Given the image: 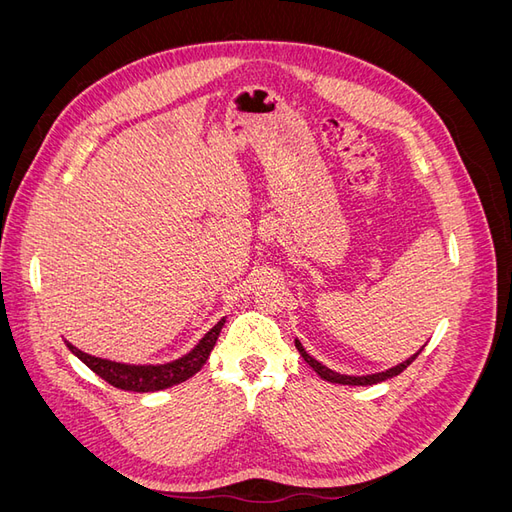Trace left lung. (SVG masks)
Listing matches in <instances>:
<instances>
[{
    "mask_svg": "<svg viewBox=\"0 0 512 512\" xmlns=\"http://www.w3.org/2000/svg\"><path fill=\"white\" fill-rule=\"evenodd\" d=\"M294 346H297L299 354L303 356V361H305L309 367H312L320 378H324L327 382L350 384V386H369V384H378V382H384V380H389V378H393V376H399L401 371H404V369L416 359V356L421 354V352H416V354L412 356V359L404 361V363L397 365V367H391L389 371H382V374H371V376H344V374H337V371H333V369H329V367H324V365L318 363L316 359H312V356H309V354L305 352V348L301 346L299 339H294Z\"/></svg>",
    "mask_w": 512,
    "mask_h": 512,
    "instance_id": "8db88e82",
    "label": "left lung"
}]
</instances>
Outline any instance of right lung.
Segmentation results:
<instances>
[{
	"label": "right lung",
	"mask_w": 512,
	"mask_h": 512,
	"mask_svg": "<svg viewBox=\"0 0 512 512\" xmlns=\"http://www.w3.org/2000/svg\"><path fill=\"white\" fill-rule=\"evenodd\" d=\"M224 322L226 320H220L215 324V327L200 339L198 346L190 354H185L179 361L166 363V365H123V363H113L106 359H98V356L85 354L79 348H74L72 344H68V348L72 354L79 356V359L94 371V374H98L102 380L115 386V389L134 391V393H153V391H164V389H170V386L190 380L196 371H200V367L207 363L215 342H218Z\"/></svg>",
	"instance_id": "1"
}]
</instances>
